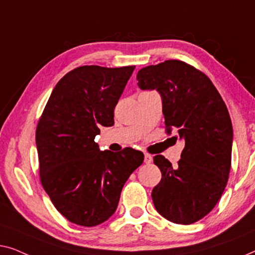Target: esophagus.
<instances>
[{"instance_id":"esophagus-1","label":"esophagus","mask_w":255,"mask_h":255,"mask_svg":"<svg viewBox=\"0 0 255 255\" xmlns=\"http://www.w3.org/2000/svg\"><path fill=\"white\" fill-rule=\"evenodd\" d=\"M151 162H152V156L149 155V153H145V155H144V163L150 164Z\"/></svg>"}]
</instances>
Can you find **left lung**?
<instances>
[{"mask_svg":"<svg viewBox=\"0 0 255 255\" xmlns=\"http://www.w3.org/2000/svg\"><path fill=\"white\" fill-rule=\"evenodd\" d=\"M138 88L162 97L167 132L185 143L173 167L164 156L153 157L162 180L152 189L156 210L167 221L192 224L209 214L227 186L234 129L227 105L203 73L178 60L138 70Z\"/></svg>","mask_w":255,"mask_h":255,"instance_id":"left-lung-1","label":"left lung"}]
</instances>
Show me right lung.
<instances>
[{
    "instance_id": "add662e5",
    "label": "right lung",
    "mask_w": 255,
    "mask_h": 255,
    "mask_svg": "<svg viewBox=\"0 0 255 255\" xmlns=\"http://www.w3.org/2000/svg\"><path fill=\"white\" fill-rule=\"evenodd\" d=\"M135 66H83L61 78L35 131L42 187L71 223L96 227L116 213L129 175L144 155L126 148L100 151V126L114 125V109Z\"/></svg>"
}]
</instances>
